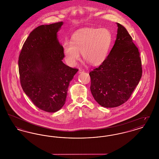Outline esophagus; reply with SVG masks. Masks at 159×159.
Returning <instances> with one entry per match:
<instances>
[{
  "label": "esophagus",
  "instance_id": "obj_1",
  "mask_svg": "<svg viewBox=\"0 0 159 159\" xmlns=\"http://www.w3.org/2000/svg\"><path fill=\"white\" fill-rule=\"evenodd\" d=\"M84 71V70H83V69H80V68H79V74H80V73H83Z\"/></svg>",
  "mask_w": 159,
  "mask_h": 159
}]
</instances>
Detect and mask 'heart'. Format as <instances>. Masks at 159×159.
<instances>
[{"label": "heart", "mask_w": 159, "mask_h": 159, "mask_svg": "<svg viewBox=\"0 0 159 159\" xmlns=\"http://www.w3.org/2000/svg\"><path fill=\"white\" fill-rule=\"evenodd\" d=\"M112 42V34L106 28H84L76 31L70 42L63 45V53L66 63L75 66L82 57L91 65L97 66L106 60Z\"/></svg>", "instance_id": "b5f03b06"}]
</instances>
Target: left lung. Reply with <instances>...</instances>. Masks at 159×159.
Returning <instances> with one entry per match:
<instances>
[{
  "mask_svg": "<svg viewBox=\"0 0 159 159\" xmlns=\"http://www.w3.org/2000/svg\"><path fill=\"white\" fill-rule=\"evenodd\" d=\"M114 45L102 64L89 73L91 91L100 106L113 108L128 101L142 76L138 49L119 23Z\"/></svg>",
  "mask_w": 159,
  "mask_h": 159,
  "instance_id": "8db88e82",
  "label": "left lung"
}]
</instances>
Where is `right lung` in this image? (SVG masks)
<instances>
[{
	"instance_id": "add662e5",
	"label": "right lung",
	"mask_w": 159,
	"mask_h": 159,
	"mask_svg": "<svg viewBox=\"0 0 159 159\" xmlns=\"http://www.w3.org/2000/svg\"><path fill=\"white\" fill-rule=\"evenodd\" d=\"M63 22L42 25L24 42L18 60L23 91L42 110L54 113L64 105L70 82L78 70L66 66L57 33Z\"/></svg>"
}]
</instances>
